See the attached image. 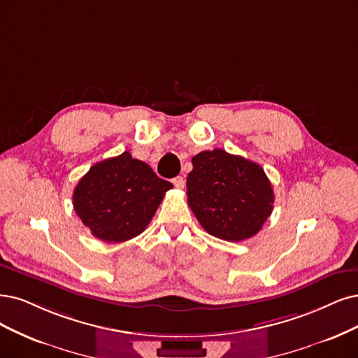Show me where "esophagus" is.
Masks as SVG:
<instances>
[{"label":"esophagus","mask_w":358,"mask_h":358,"mask_svg":"<svg viewBox=\"0 0 358 358\" xmlns=\"http://www.w3.org/2000/svg\"><path fill=\"white\" fill-rule=\"evenodd\" d=\"M172 184H174L177 189H184V186H186V181H184L182 177H176V178H172Z\"/></svg>","instance_id":"1"}]
</instances>
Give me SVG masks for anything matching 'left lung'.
I'll use <instances>...</instances> for the list:
<instances>
[{
    "label": "left lung",
    "mask_w": 358,
    "mask_h": 358,
    "mask_svg": "<svg viewBox=\"0 0 358 358\" xmlns=\"http://www.w3.org/2000/svg\"><path fill=\"white\" fill-rule=\"evenodd\" d=\"M187 202L201 226L218 239L241 242L255 236L273 213L274 193L264 169L222 149L193 159Z\"/></svg>",
    "instance_id": "1"
}]
</instances>
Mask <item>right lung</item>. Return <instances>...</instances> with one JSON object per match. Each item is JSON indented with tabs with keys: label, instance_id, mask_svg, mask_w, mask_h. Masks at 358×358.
<instances>
[{
	"label": "right lung",
	"instance_id": "obj_1",
	"mask_svg": "<svg viewBox=\"0 0 358 358\" xmlns=\"http://www.w3.org/2000/svg\"><path fill=\"white\" fill-rule=\"evenodd\" d=\"M172 184L129 152L92 165L73 190V209L91 234L119 243L148 227Z\"/></svg>",
	"mask_w": 358,
	"mask_h": 358
}]
</instances>
